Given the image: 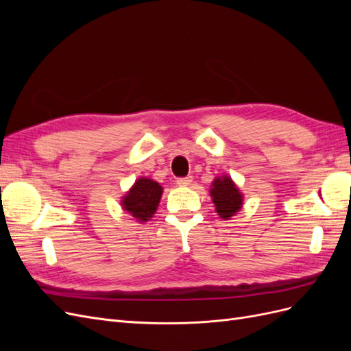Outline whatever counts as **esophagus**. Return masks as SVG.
I'll return each mask as SVG.
<instances>
[{
	"label": "esophagus",
	"mask_w": 351,
	"mask_h": 351,
	"mask_svg": "<svg viewBox=\"0 0 351 351\" xmlns=\"http://www.w3.org/2000/svg\"><path fill=\"white\" fill-rule=\"evenodd\" d=\"M192 182H193V178L192 177H183V178H178L177 180V184L180 186V187H187V186H190L192 184Z\"/></svg>",
	"instance_id": "34e87169"
}]
</instances>
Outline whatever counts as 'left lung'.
Returning <instances> with one entry per match:
<instances>
[{"mask_svg": "<svg viewBox=\"0 0 351 351\" xmlns=\"http://www.w3.org/2000/svg\"><path fill=\"white\" fill-rule=\"evenodd\" d=\"M209 193L212 204L215 205L217 214L226 221L234 217L243 206V193L227 174L214 178Z\"/></svg>", "mask_w": 351, "mask_h": 351, "instance_id": "left-lung-1", "label": "left lung"}]
</instances>
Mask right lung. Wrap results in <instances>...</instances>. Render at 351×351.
<instances>
[{"label":"right lung","mask_w":351,"mask_h":351,"mask_svg":"<svg viewBox=\"0 0 351 351\" xmlns=\"http://www.w3.org/2000/svg\"><path fill=\"white\" fill-rule=\"evenodd\" d=\"M164 189L158 182L147 177H139L121 197V208L137 222H147L158 209Z\"/></svg>","instance_id":"add662e5"}]
</instances>
